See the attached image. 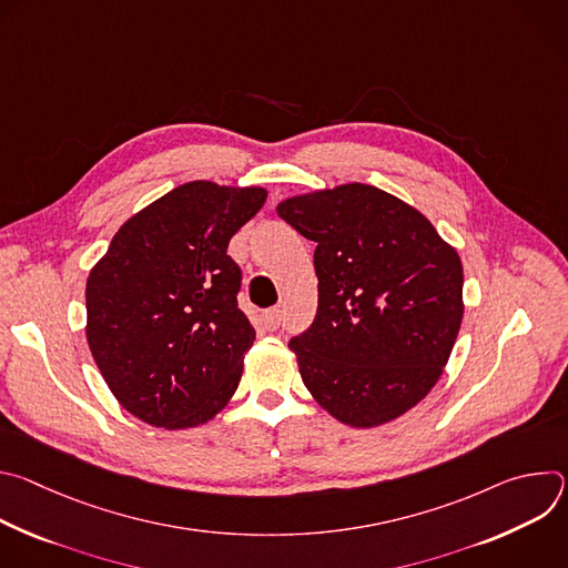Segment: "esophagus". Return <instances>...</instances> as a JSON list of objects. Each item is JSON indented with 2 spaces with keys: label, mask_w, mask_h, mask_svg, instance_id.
Returning <instances> with one entry per match:
<instances>
[{
  "label": "esophagus",
  "mask_w": 568,
  "mask_h": 568,
  "mask_svg": "<svg viewBox=\"0 0 568 568\" xmlns=\"http://www.w3.org/2000/svg\"><path fill=\"white\" fill-rule=\"evenodd\" d=\"M261 318H263V326L267 331H276L281 326V321H283V312L278 307H272V310H265L261 314Z\"/></svg>",
  "instance_id": "esophagus-1"
}]
</instances>
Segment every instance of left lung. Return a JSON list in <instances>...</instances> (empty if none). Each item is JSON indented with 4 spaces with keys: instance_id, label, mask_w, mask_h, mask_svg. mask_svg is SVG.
Segmentation results:
<instances>
[{
    "instance_id": "1",
    "label": "left lung",
    "mask_w": 568,
    "mask_h": 568,
    "mask_svg": "<svg viewBox=\"0 0 568 568\" xmlns=\"http://www.w3.org/2000/svg\"><path fill=\"white\" fill-rule=\"evenodd\" d=\"M276 211L316 242V316L290 342L303 384L357 429L407 414L443 375L460 331L456 250L420 211L368 184L296 195Z\"/></svg>"
}]
</instances>
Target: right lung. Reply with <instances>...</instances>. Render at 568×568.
<instances>
[{
	"label": "right lung",
	"mask_w": 568,
	"mask_h": 568,
	"mask_svg": "<svg viewBox=\"0 0 568 568\" xmlns=\"http://www.w3.org/2000/svg\"><path fill=\"white\" fill-rule=\"evenodd\" d=\"M267 191L189 182L132 215L88 278V344L110 390L139 420L186 429L237 388L256 331L237 307L226 254Z\"/></svg>",
	"instance_id": "add662e5"
}]
</instances>
